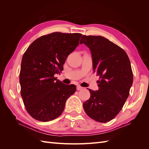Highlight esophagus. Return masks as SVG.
Masks as SVG:
<instances>
[{
    "instance_id": "1",
    "label": "esophagus",
    "mask_w": 149,
    "mask_h": 149,
    "mask_svg": "<svg viewBox=\"0 0 149 149\" xmlns=\"http://www.w3.org/2000/svg\"><path fill=\"white\" fill-rule=\"evenodd\" d=\"M76 89H77V90H81V89H83V87H81V86H77V87H76Z\"/></svg>"
}]
</instances>
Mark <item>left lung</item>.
Masks as SVG:
<instances>
[{"mask_svg": "<svg viewBox=\"0 0 149 149\" xmlns=\"http://www.w3.org/2000/svg\"><path fill=\"white\" fill-rule=\"evenodd\" d=\"M91 50L93 71L100 76L99 89H89L91 96L83 103L86 114L100 123L113 119L121 111L129 95L133 73L127 53L117 45L101 36L81 38Z\"/></svg>", "mask_w": 149, "mask_h": 149, "instance_id": "8db88e82", "label": "left lung"}]
</instances>
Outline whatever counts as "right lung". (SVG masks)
Here are the masks:
<instances>
[{"mask_svg":"<svg viewBox=\"0 0 149 149\" xmlns=\"http://www.w3.org/2000/svg\"><path fill=\"white\" fill-rule=\"evenodd\" d=\"M81 33L54 32L35 40L22 59L21 96L28 113L36 120L55 119L76 90L74 84L62 83L54 75L63 70L70 54L78 46Z\"/></svg>","mask_w":149,"mask_h":149,"instance_id":"obj_1","label":"right lung"}]
</instances>
